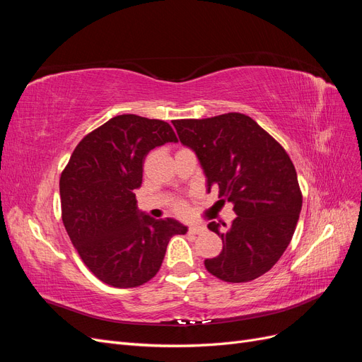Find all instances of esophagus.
<instances>
[{
    "mask_svg": "<svg viewBox=\"0 0 362 362\" xmlns=\"http://www.w3.org/2000/svg\"><path fill=\"white\" fill-rule=\"evenodd\" d=\"M206 231V228L202 225H190L189 226V233L190 234H202Z\"/></svg>",
    "mask_w": 362,
    "mask_h": 362,
    "instance_id": "obj_1",
    "label": "esophagus"
}]
</instances>
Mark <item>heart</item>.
<instances>
[{
    "instance_id": "1",
    "label": "heart",
    "mask_w": 362,
    "mask_h": 362,
    "mask_svg": "<svg viewBox=\"0 0 362 362\" xmlns=\"http://www.w3.org/2000/svg\"><path fill=\"white\" fill-rule=\"evenodd\" d=\"M173 210L177 211L178 214H184L185 211H187V205H185V204L181 202V201H178V202L173 204Z\"/></svg>"
}]
</instances>
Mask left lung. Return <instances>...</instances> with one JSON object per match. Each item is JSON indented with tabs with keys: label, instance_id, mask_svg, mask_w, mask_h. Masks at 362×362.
<instances>
[{
	"label": "left lung",
	"instance_id": "left-lung-1",
	"mask_svg": "<svg viewBox=\"0 0 362 362\" xmlns=\"http://www.w3.org/2000/svg\"><path fill=\"white\" fill-rule=\"evenodd\" d=\"M181 144L198 156L208 192L234 204L237 217L221 231L223 249L205 259V269L226 282L264 275L291 242L302 208L298 175L286 152L254 119L226 113L206 119L173 120Z\"/></svg>",
	"mask_w": 362,
	"mask_h": 362
}]
</instances>
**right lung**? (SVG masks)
<instances>
[{
	"label": "right lung",
	"mask_w": 362,
	"mask_h": 362,
	"mask_svg": "<svg viewBox=\"0 0 362 362\" xmlns=\"http://www.w3.org/2000/svg\"><path fill=\"white\" fill-rule=\"evenodd\" d=\"M173 141L158 119L120 115L87 134L60 177L62 221L83 262L117 288H133L157 275L169 240L187 233L175 218L139 211L136 190L151 149Z\"/></svg>",
	"instance_id": "add662e5"
}]
</instances>
